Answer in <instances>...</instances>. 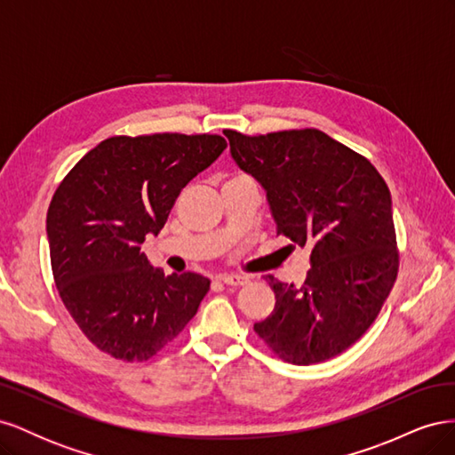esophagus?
Wrapping results in <instances>:
<instances>
[{
    "instance_id": "esophagus-1",
    "label": "esophagus",
    "mask_w": 455,
    "mask_h": 455,
    "mask_svg": "<svg viewBox=\"0 0 455 455\" xmlns=\"http://www.w3.org/2000/svg\"><path fill=\"white\" fill-rule=\"evenodd\" d=\"M218 281L228 286H243L249 283V277H243V275H220Z\"/></svg>"
}]
</instances>
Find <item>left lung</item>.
I'll return each instance as SVG.
<instances>
[{"instance_id":"left-lung-1","label":"left lung","mask_w":455,"mask_h":455,"mask_svg":"<svg viewBox=\"0 0 455 455\" xmlns=\"http://www.w3.org/2000/svg\"><path fill=\"white\" fill-rule=\"evenodd\" d=\"M224 134L237 167L264 188L277 235L311 249L301 286L266 277L275 309L256 334L286 363L332 359L374 323L396 279L389 188L368 159L316 129Z\"/></svg>"}]
</instances>
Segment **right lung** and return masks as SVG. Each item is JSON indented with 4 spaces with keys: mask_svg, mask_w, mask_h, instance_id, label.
Wrapping results in <instances>:
<instances>
[{
    "mask_svg": "<svg viewBox=\"0 0 455 455\" xmlns=\"http://www.w3.org/2000/svg\"><path fill=\"white\" fill-rule=\"evenodd\" d=\"M226 148L218 134L114 136L54 191L47 212L54 283L84 334L116 359L148 361L182 332L209 292L203 275L156 269L142 243Z\"/></svg>",
    "mask_w": 455,
    "mask_h": 455,
    "instance_id": "obj_1",
    "label": "right lung"
}]
</instances>
